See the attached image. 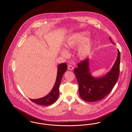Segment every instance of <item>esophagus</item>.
Instances as JSON below:
<instances>
[{
	"label": "esophagus",
	"instance_id": "34e87169",
	"mask_svg": "<svg viewBox=\"0 0 132 132\" xmlns=\"http://www.w3.org/2000/svg\"><path fill=\"white\" fill-rule=\"evenodd\" d=\"M68 69L69 70H73L74 69V67L71 65H69L68 67Z\"/></svg>",
	"mask_w": 132,
	"mask_h": 132
}]
</instances>
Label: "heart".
Wrapping results in <instances>:
<instances>
[{
  "label": "heart",
  "instance_id": "1",
  "mask_svg": "<svg viewBox=\"0 0 132 132\" xmlns=\"http://www.w3.org/2000/svg\"><path fill=\"white\" fill-rule=\"evenodd\" d=\"M87 32L82 31L76 32L71 35L67 38L65 44L67 49L74 48L77 45V53L81 58L84 59L89 55L93 46V40L89 38H86ZM61 54L64 56H68V53L65 50H61Z\"/></svg>",
  "mask_w": 132,
  "mask_h": 132
}]
</instances>
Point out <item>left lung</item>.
Masks as SVG:
<instances>
[{"label": "left lung", "mask_w": 132, "mask_h": 132, "mask_svg": "<svg viewBox=\"0 0 132 132\" xmlns=\"http://www.w3.org/2000/svg\"><path fill=\"white\" fill-rule=\"evenodd\" d=\"M111 42L114 44L111 38ZM120 53L118 54L113 67L105 75L101 77H94L92 75L89 67V59L78 64V67L74 69L78 82L79 92L81 97L87 102L100 101L105 97L112 89L118 81L120 72Z\"/></svg>", "instance_id": "8db88e82"}]
</instances>
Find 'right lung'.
I'll use <instances>...</instances> for the list:
<instances>
[{
	"label": "right lung",
	"mask_w": 132,
	"mask_h": 132,
	"mask_svg": "<svg viewBox=\"0 0 132 132\" xmlns=\"http://www.w3.org/2000/svg\"><path fill=\"white\" fill-rule=\"evenodd\" d=\"M67 69V66L66 63L60 64L57 66V73L56 80L55 84L48 94L42 98L38 99H30L33 102L38 105L47 106L54 103L59 96V88L63 74Z\"/></svg>",
	"instance_id": "obj_1"
}]
</instances>
